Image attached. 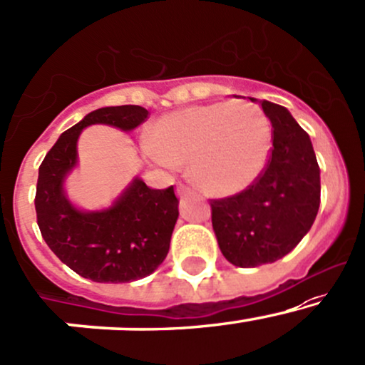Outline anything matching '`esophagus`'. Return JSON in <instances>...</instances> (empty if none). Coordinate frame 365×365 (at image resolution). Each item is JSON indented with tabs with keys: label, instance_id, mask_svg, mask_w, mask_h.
Listing matches in <instances>:
<instances>
[{
	"label": "esophagus",
	"instance_id": "esophagus-1",
	"mask_svg": "<svg viewBox=\"0 0 365 365\" xmlns=\"http://www.w3.org/2000/svg\"><path fill=\"white\" fill-rule=\"evenodd\" d=\"M176 195H178L180 199H183V197H189V195H194V190H192L190 187H187V185H182V183H180V185L176 187Z\"/></svg>",
	"mask_w": 365,
	"mask_h": 365
}]
</instances>
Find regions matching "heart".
<instances>
[{
  "label": "heart",
  "mask_w": 365,
  "mask_h": 365,
  "mask_svg": "<svg viewBox=\"0 0 365 365\" xmlns=\"http://www.w3.org/2000/svg\"><path fill=\"white\" fill-rule=\"evenodd\" d=\"M150 147L159 163L189 164L199 189L225 197L246 190L265 170L272 126L253 103H202L163 115L152 126Z\"/></svg>",
  "instance_id": "obj_1"
}]
</instances>
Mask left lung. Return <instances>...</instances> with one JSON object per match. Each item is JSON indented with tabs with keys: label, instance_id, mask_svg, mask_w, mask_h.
Masks as SVG:
<instances>
[{
	"label": "left lung",
	"instance_id": "obj_1",
	"mask_svg": "<svg viewBox=\"0 0 365 365\" xmlns=\"http://www.w3.org/2000/svg\"><path fill=\"white\" fill-rule=\"evenodd\" d=\"M259 103L274 130L265 171L241 194L211 201L220 251L241 268L291 253L314 225L320 204V170L310 137L286 107Z\"/></svg>",
	"mask_w": 365,
	"mask_h": 365
}]
</instances>
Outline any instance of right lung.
Returning a JSON list of instances; mask_svg holds the SVG:
<instances>
[{
    "label": "right lung",
    "instance_id": "right-lung-1",
    "mask_svg": "<svg viewBox=\"0 0 365 365\" xmlns=\"http://www.w3.org/2000/svg\"><path fill=\"white\" fill-rule=\"evenodd\" d=\"M149 115L140 106L102 107L60 135L39 166L36 215L43 239L71 270L93 282H133L150 275L170 251L178 220L173 187L149 189L135 176L109 207L86 211L67 197L78 166V140L91 124L133 131Z\"/></svg>",
    "mask_w": 365,
    "mask_h": 365
}]
</instances>
